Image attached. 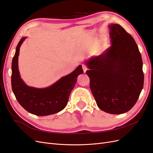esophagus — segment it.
Segmentation results:
<instances>
[{"label":"esophagus","instance_id":"obj_1","mask_svg":"<svg viewBox=\"0 0 153 153\" xmlns=\"http://www.w3.org/2000/svg\"><path fill=\"white\" fill-rule=\"evenodd\" d=\"M82 68H83V70H84V72L85 73L86 71H87V66L85 65H84V64H82Z\"/></svg>","mask_w":153,"mask_h":153}]
</instances>
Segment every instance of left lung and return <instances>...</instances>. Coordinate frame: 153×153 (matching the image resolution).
I'll return each mask as SVG.
<instances>
[{
    "instance_id": "left-lung-1",
    "label": "left lung",
    "mask_w": 153,
    "mask_h": 153,
    "mask_svg": "<svg viewBox=\"0 0 153 153\" xmlns=\"http://www.w3.org/2000/svg\"><path fill=\"white\" fill-rule=\"evenodd\" d=\"M111 47L86 62L90 89L98 107L121 114L135 105L143 85L142 60L133 37L119 24H111Z\"/></svg>"
}]
</instances>
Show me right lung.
I'll list each match as a JSON object with an SVG mask.
<instances>
[{
    "label": "right lung",
    "mask_w": 153,
    "mask_h": 153,
    "mask_svg": "<svg viewBox=\"0 0 153 153\" xmlns=\"http://www.w3.org/2000/svg\"><path fill=\"white\" fill-rule=\"evenodd\" d=\"M25 39L22 38L19 41L13 58L11 87L13 93L20 105L30 114L38 116L56 114L66 106L78 76L84 73L82 67L78 66L69 75L61 78L52 86L45 89L27 86L21 79L18 67L20 47Z\"/></svg>",
    "instance_id": "right-lung-1"
}]
</instances>
